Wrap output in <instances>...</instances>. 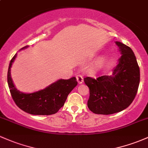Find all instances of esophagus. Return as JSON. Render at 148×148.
Segmentation results:
<instances>
[{
    "mask_svg": "<svg viewBox=\"0 0 148 148\" xmlns=\"http://www.w3.org/2000/svg\"><path fill=\"white\" fill-rule=\"evenodd\" d=\"M76 79H77V82H78L79 84H82V82H83V77H82V76L80 75H76Z\"/></svg>",
    "mask_w": 148,
    "mask_h": 148,
    "instance_id": "34e87169",
    "label": "esophagus"
}]
</instances>
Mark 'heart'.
Returning a JSON list of instances; mask_svg holds the SVG:
<instances>
[{"label":"heart","mask_w":148,"mask_h":148,"mask_svg":"<svg viewBox=\"0 0 148 148\" xmlns=\"http://www.w3.org/2000/svg\"><path fill=\"white\" fill-rule=\"evenodd\" d=\"M104 60L102 58H99L97 61L95 62V63L94 64V66H92V67L90 68V73L94 74V73H95L97 71H99L100 68H101V66H103V64H104Z\"/></svg>","instance_id":"1"}]
</instances>
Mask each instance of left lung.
<instances>
[{
    "label": "left lung",
    "instance_id": "8db88e82",
    "mask_svg": "<svg viewBox=\"0 0 148 148\" xmlns=\"http://www.w3.org/2000/svg\"><path fill=\"white\" fill-rule=\"evenodd\" d=\"M121 56L112 75L97 79L87 77L84 82L90 89L87 106L95 114L120 112L133 102L140 83V68L132 49L123 43L116 42Z\"/></svg>",
    "mask_w": 148,
    "mask_h": 148
}]
</instances>
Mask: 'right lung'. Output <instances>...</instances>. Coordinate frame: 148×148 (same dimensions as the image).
I'll return each mask as SVG.
<instances>
[{
	"label": "right lung",
	"instance_id": "obj_1",
	"mask_svg": "<svg viewBox=\"0 0 148 148\" xmlns=\"http://www.w3.org/2000/svg\"><path fill=\"white\" fill-rule=\"evenodd\" d=\"M23 47L22 49L27 48ZM17 53L12 57L8 71V84L14 101L24 112L33 115L54 114L64 105L69 93L77 85L75 77L68 80H58L45 89L33 93H23L17 90L12 82L10 68Z\"/></svg>",
	"mask_w": 148,
	"mask_h": 148
}]
</instances>
